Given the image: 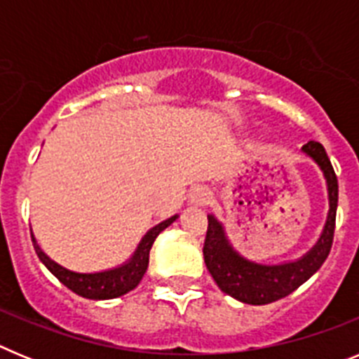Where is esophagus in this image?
Masks as SVG:
<instances>
[{"instance_id": "obj_1", "label": "esophagus", "mask_w": 359, "mask_h": 359, "mask_svg": "<svg viewBox=\"0 0 359 359\" xmlns=\"http://www.w3.org/2000/svg\"><path fill=\"white\" fill-rule=\"evenodd\" d=\"M212 199V194L210 190L205 189V187H198V189H194L192 192H190V201L194 203V205H207L208 201Z\"/></svg>"}]
</instances>
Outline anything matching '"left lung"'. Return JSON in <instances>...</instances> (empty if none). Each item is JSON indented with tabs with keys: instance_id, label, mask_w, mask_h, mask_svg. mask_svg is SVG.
I'll return each instance as SVG.
<instances>
[{
	"instance_id": "8db88e82",
	"label": "left lung",
	"mask_w": 359,
	"mask_h": 359,
	"mask_svg": "<svg viewBox=\"0 0 359 359\" xmlns=\"http://www.w3.org/2000/svg\"><path fill=\"white\" fill-rule=\"evenodd\" d=\"M302 151L309 154L323 170V176L327 180L331 208L322 237L315 248L300 261L280 266H262L246 261L231 250L224 237L223 226L215 221L214 215H208V230L203 244L205 264L219 290L244 304L264 306L287 297L297 287L302 286L311 275L318 271L331 252L336 226V207H338V177L322 144L309 142L304 145Z\"/></svg>"
}]
</instances>
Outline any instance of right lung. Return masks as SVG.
<instances>
[{
  "mask_svg": "<svg viewBox=\"0 0 359 359\" xmlns=\"http://www.w3.org/2000/svg\"><path fill=\"white\" fill-rule=\"evenodd\" d=\"M176 217L177 215H174V217L167 219L163 223L151 228L144 236L140 246H138V250H136V253L133 255V259L128 264L109 269V271H102V273H75V271H69V269L62 268L57 262H53L50 257L44 255L39 246L36 244V241H34V237H32V241H34V248H36V253L41 259V262L68 290H72L73 293H77L79 297L91 298V300H107V298L122 297V294L129 293V291L135 290L140 284L142 277L147 271L149 252H151L152 243H154V239L160 236L165 228L176 221Z\"/></svg>",
  "mask_w": 359,
  "mask_h": 359,
  "instance_id": "add662e5",
  "label": "right lung"
}]
</instances>
